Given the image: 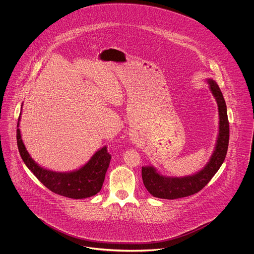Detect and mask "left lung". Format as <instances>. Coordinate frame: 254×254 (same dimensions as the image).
Instances as JSON below:
<instances>
[{
    "label": "left lung",
    "mask_w": 254,
    "mask_h": 254,
    "mask_svg": "<svg viewBox=\"0 0 254 254\" xmlns=\"http://www.w3.org/2000/svg\"><path fill=\"white\" fill-rule=\"evenodd\" d=\"M208 83L209 88L217 101L220 119L217 144L211 159L201 171L192 176L183 178L165 177L159 174L152 167L142 168V178L145 189L154 197L173 200L197 193L212 179L225 161L230 140V123L227 106L216 82L209 79Z\"/></svg>",
    "instance_id": "1"
}]
</instances>
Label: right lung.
Masks as SVG:
<instances>
[{
	"label": "right lung",
	"mask_w": 254,
	"mask_h": 254,
	"mask_svg": "<svg viewBox=\"0 0 254 254\" xmlns=\"http://www.w3.org/2000/svg\"><path fill=\"white\" fill-rule=\"evenodd\" d=\"M20 117L21 114L17 127H19ZM17 145L25 166L52 192L67 198L83 199L91 197L101 190L111 159L107 146L98 150L83 168L69 173H61L43 169L37 165L25 149L19 128H17Z\"/></svg>",
	"instance_id": "add662e5"
}]
</instances>
